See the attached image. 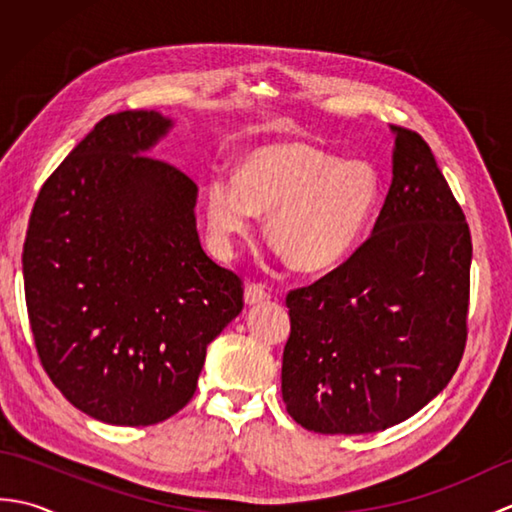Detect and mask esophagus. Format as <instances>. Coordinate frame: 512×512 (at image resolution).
Instances as JSON below:
<instances>
[{
	"label": "esophagus",
	"mask_w": 512,
	"mask_h": 512,
	"mask_svg": "<svg viewBox=\"0 0 512 512\" xmlns=\"http://www.w3.org/2000/svg\"><path fill=\"white\" fill-rule=\"evenodd\" d=\"M244 299H246L248 306H255V303L268 301V299H270V292H268V288H266V286H262V284H255V281H253V284H248V286H246Z\"/></svg>",
	"instance_id": "34e87169"
}]
</instances>
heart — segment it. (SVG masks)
Segmentation results:
<instances>
[{
    "label": "heart",
    "mask_w": 512,
    "mask_h": 512,
    "mask_svg": "<svg viewBox=\"0 0 512 512\" xmlns=\"http://www.w3.org/2000/svg\"><path fill=\"white\" fill-rule=\"evenodd\" d=\"M383 198L378 171L308 143L268 145L250 154L237 178L215 176L206 189V222L220 246L253 231V213L268 215L266 233L299 270L321 273L345 262Z\"/></svg>",
    "instance_id": "b5f03b06"
}]
</instances>
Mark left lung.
Listing matches in <instances>:
<instances>
[{
  "instance_id": "obj_1",
  "label": "left lung",
  "mask_w": 512,
  "mask_h": 512,
  "mask_svg": "<svg viewBox=\"0 0 512 512\" xmlns=\"http://www.w3.org/2000/svg\"><path fill=\"white\" fill-rule=\"evenodd\" d=\"M394 180L341 266L288 292L281 396L317 433H374L449 385L469 336L471 231L431 147L394 127Z\"/></svg>"
}]
</instances>
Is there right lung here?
Listing matches in <instances>:
<instances>
[{
	"instance_id": "right-lung-1",
	"label": "right lung",
	"mask_w": 512,
	"mask_h": 512,
	"mask_svg": "<svg viewBox=\"0 0 512 512\" xmlns=\"http://www.w3.org/2000/svg\"><path fill=\"white\" fill-rule=\"evenodd\" d=\"M158 112L107 114L43 182L24 255L39 361L76 409L123 427L193 398L206 345L244 308V281L195 231V182L140 154Z\"/></svg>"
}]
</instances>
